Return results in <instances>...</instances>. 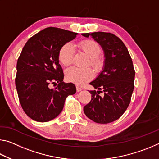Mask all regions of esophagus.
<instances>
[{
	"instance_id": "esophagus-1",
	"label": "esophagus",
	"mask_w": 159,
	"mask_h": 159,
	"mask_svg": "<svg viewBox=\"0 0 159 159\" xmlns=\"http://www.w3.org/2000/svg\"><path fill=\"white\" fill-rule=\"evenodd\" d=\"M76 90H77V92H80V91L82 90V88L79 87V86H77V87H76Z\"/></svg>"
}]
</instances>
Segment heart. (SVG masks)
I'll return each instance as SVG.
<instances>
[{
  "mask_svg": "<svg viewBox=\"0 0 159 159\" xmlns=\"http://www.w3.org/2000/svg\"><path fill=\"white\" fill-rule=\"evenodd\" d=\"M77 46L90 58L89 64L95 71H100L104 66V58L100 55L102 48L98 43L93 40H85L78 43ZM75 49L71 43H66L61 47L59 51V60L64 66L71 64L73 60ZM68 81L82 85L93 79V73L89 68L79 69L71 67L65 72Z\"/></svg>",
  "mask_w": 159,
  "mask_h": 159,
  "instance_id": "obj_1",
  "label": "heart"
}]
</instances>
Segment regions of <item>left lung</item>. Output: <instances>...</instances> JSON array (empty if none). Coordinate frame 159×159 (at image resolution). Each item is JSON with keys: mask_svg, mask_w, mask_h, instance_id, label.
Here are the masks:
<instances>
[{"mask_svg": "<svg viewBox=\"0 0 159 159\" xmlns=\"http://www.w3.org/2000/svg\"><path fill=\"white\" fill-rule=\"evenodd\" d=\"M82 35L92 36L101 45L105 57L103 70L90 83L98 90L90 91L92 98L83 111L96 123L113 122L121 116L130 102L135 74L133 61L125 44L114 34L94 32ZM100 92L104 93V96L99 95Z\"/></svg>", "mask_w": 159, "mask_h": 159, "instance_id": "1", "label": "left lung"}]
</instances>
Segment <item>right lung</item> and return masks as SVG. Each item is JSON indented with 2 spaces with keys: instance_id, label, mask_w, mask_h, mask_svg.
<instances>
[{
  "instance_id": "obj_1",
  "label": "right lung",
  "mask_w": 159,
  "mask_h": 159,
  "mask_svg": "<svg viewBox=\"0 0 159 159\" xmlns=\"http://www.w3.org/2000/svg\"><path fill=\"white\" fill-rule=\"evenodd\" d=\"M77 33L48 27L28 40L17 63L15 85L21 106L36 121L47 122L62 111L66 98L76 93L73 83L63 82L64 73L59 64V51L72 41ZM50 89V83L57 84Z\"/></svg>"
}]
</instances>
